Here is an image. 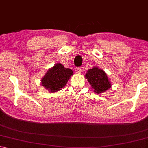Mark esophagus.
Masks as SVG:
<instances>
[{
  "mask_svg": "<svg viewBox=\"0 0 148 148\" xmlns=\"http://www.w3.org/2000/svg\"><path fill=\"white\" fill-rule=\"evenodd\" d=\"M75 71H76V73H80L82 71V69L80 68V67H78V68L75 69Z\"/></svg>",
  "mask_w": 148,
  "mask_h": 148,
  "instance_id": "1",
  "label": "esophagus"
}]
</instances>
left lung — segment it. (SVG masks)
<instances>
[{"mask_svg": "<svg viewBox=\"0 0 148 148\" xmlns=\"http://www.w3.org/2000/svg\"><path fill=\"white\" fill-rule=\"evenodd\" d=\"M85 78L93 88L94 92L97 94L103 93L112 86L105 71L99 67L94 66L88 69L85 75Z\"/></svg>", "mask_w": 148, "mask_h": 148, "instance_id": "8db88e82", "label": "left lung"}]
</instances>
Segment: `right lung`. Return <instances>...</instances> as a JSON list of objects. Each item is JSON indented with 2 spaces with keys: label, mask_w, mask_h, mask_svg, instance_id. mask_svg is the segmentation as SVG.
Instances as JSON below:
<instances>
[{
  "label": "right lung",
  "mask_w": 148,
  "mask_h": 148,
  "mask_svg": "<svg viewBox=\"0 0 148 148\" xmlns=\"http://www.w3.org/2000/svg\"><path fill=\"white\" fill-rule=\"evenodd\" d=\"M73 75V71L71 69L65 68L62 64L57 63L47 71L42 78L41 84L49 92L54 93L65 86Z\"/></svg>",
  "instance_id": "obj_1"
}]
</instances>
